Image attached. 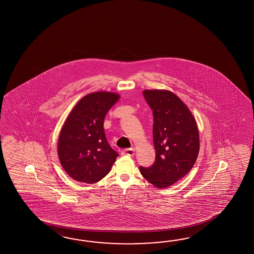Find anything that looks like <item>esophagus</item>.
Returning <instances> with one entry per match:
<instances>
[{
  "instance_id": "1",
  "label": "esophagus",
  "mask_w": 254,
  "mask_h": 254,
  "mask_svg": "<svg viewBox=\"0 0 254 254\" xmlns=\"http://www.w3.org/2000/svg\"><path fill=\"white\" fill-rule=\"evenodd\" d=\"M134 149L130 148V149H125L124 151H122L123 155H128V156H133L134 155Z\"/></svg>"
}]
</instances>
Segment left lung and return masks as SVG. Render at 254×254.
I'll return each mask as SVG.
<instances>
[{
    "instance_id": "8db88e82",
    "label": "left lung",
    "mask_w": 254,
    "mask_h": 254,
    "mask_svg": "<svg viewBox=\"0 0 254 254\" xmlns=\"http://www.w3.org/2000/svg\"><path fill=\"white\" fill-rule=\"evenodd\" d=\"M142 93L153 114L156 156L150 167L140 166V173L157 188H166L193 167L200 149L199 130L193 115L173 92L145 90Z\"/></svg>"
}]
</instances>
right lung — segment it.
Returning a JSON list of instances; mask_svg holds the SVG:
<instances>
[{"label": "right lung", "mask_w": 254, "mask_h": 254, "mask_svg": "<svg viewBox=\"0 0 254 254\" xmlns=\"http://www.w3.org/2000/svg\"><path fill=\"white\" fill-rule=\"evenodd\" d=\"M119 99L114 92L87 94L65 121L58 140V156L65 172L77 182L92 184L101 181L119 156L103 129L105 115Z\"/></svg>", "instance_id": "1"}]
</instances>
